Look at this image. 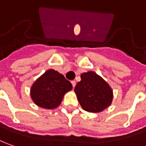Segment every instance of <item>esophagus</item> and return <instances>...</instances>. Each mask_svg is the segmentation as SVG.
I'll return each mask as SVG.
<instances>
[{"mask_svg":"<svg viewBox=\"0 0 146 146\" xmlns=\"http://www.w3.org/2000/svg\"><path fill=\"white\" fill-rule=\"evenodd\" d=\"M71 84H72V86H73V88H74V87L75 86V85H76V82H75V80H72V81H71Z\"/></svg>","mask_w":146,"mask_h":146,"instance_id":"1","label":"esophagus"}]
</instances>
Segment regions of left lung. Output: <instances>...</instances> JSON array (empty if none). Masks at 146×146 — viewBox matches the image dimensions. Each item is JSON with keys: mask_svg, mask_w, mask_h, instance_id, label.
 <instances>
[{"mask_svg": "<svg viewBox=\"0 0 146 146\" xmlns=\"http://www.w3.org/2000/svg\"><path fill=\"white\" fill-rule=\"evenodd\" d=\"M75 92L82 108L92 113L102 111L113 100L111 87L94 71L81 75V81L76 84Z\"/></svg>", "mask_w": 146, "mask_h": 146, "instance_id": "left-lung-1", "label": "left lung"}]
</instances>
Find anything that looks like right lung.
Returning <instances> with one entry per match:
<instances>
[{
    "mask_svg": "<svg viewBox=\"0 0 146 146\" xmlns=\"http://www.w3.org/2000/svg\"><path fill=\"white\" fill-rule=\"evenodd\" d=\"M71 89L70 81L57 71L49 69L35 81L30 94L36 105L52 110L60 106L64 94Z\"/></svg>",
    "mask_w": 146,
    "mask_h": 146,
    "instance_id": "right-lung-1",
    "label": "right lung"
}]
</instances>
